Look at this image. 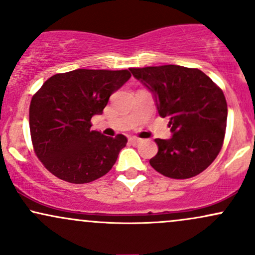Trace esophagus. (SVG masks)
Returning <instances> with one entry per match:
<instances>
[{
  "mask_svg": "<svg viewBox=\"0 0 255 255\" xmlns=\"http://www.w3.org/2000/svg\"><path fill=\"white\" fill-rule=\"evenodd\" d=\"M140 140L141 139H139L136 136H129V141L133 142V144H137V142H140Z\"/></svg>",
  "mask_w": 255,
  "mask_h": 255,
  "instance_id": "34e87169",
  "label": "esophagus"
}]
</instances>
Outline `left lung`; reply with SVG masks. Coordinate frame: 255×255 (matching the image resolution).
<instances>
[{
    "label": "left lung",
    "mask_w": 255,
    "mask_h": 255,
    "mask_svg": "<svg viewBox=\"0 0 255 255\" xmlns=\"http://www.w3.org/2000/svg\"><path fill=\"white\" fill-rule=\"evenodd\" d=\"M129 71L152 92L159 116L170 120L172 136L154 140L158 152L151 166L170 178L197 176L223 145L228 118L223 91L197 68L166 64Z\"/></svg>",
    "instance_id": "1"
}]
</instances>
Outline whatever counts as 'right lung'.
I'll return each instance as SVG.
<instances>
[{"label": "right lung", "instance_id": "obj_1", "mask_svg": "<svg viewBox=\"0 0 255 255\" xmlns=\"http://www.w3.org/2000/svg\"><path fill=\"white\" fill-rule=\"evenodd\" d=\"M129 78L127 69H75L52 75L32 97V144L52 175L78 184L110 171L127 137L92 130L91 119L103 113L110 96Z\"/></svg>", "mask_w": 255, "mask_h": 255}]
</instances>
